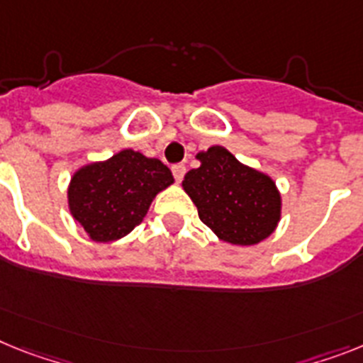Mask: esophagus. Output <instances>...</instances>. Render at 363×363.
Wrapping results in <instances>:
<instances>
[{"label":"esophagus","instance_id":"obj_1","mask_svg":"<svg viewBox=\"0 0 363 363\" xmlns=\"http://www.w3.org/2000/svg\"><path fill=\"white\" fill-rule=\"evenodd\" d=\"M172 172H173V177H175V181L181 182L182 179H184L186 167H184V164H175V166L172 167Z\"/></svg>","mask_w":363,"mask_h":363}]
</instances>
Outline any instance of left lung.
<instances>
[{
    "instance_id": "8db88e82",
    "label": "left lung",
    "mask_w": 363,
    "mask_h": 363,
    "mask_svg": "<svg viewBox=\"0 0 363 363\" xmlns=\"http://www.w3.org/2000/svg\"><path fill=\"white\" fill-rule=\"evenodd\" d=\"M201 166L184 175L182 188L199 219L219 240L257 245L275 233L282 196L267 173L240 162L223 145L196 155Z\"/></svg>"
}]
</instances>
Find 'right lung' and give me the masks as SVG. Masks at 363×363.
<instances>
[{
  "mask_svg": "<svg viewBox=\"0 0 363 363\" xmlns=\"http://www.w3.org/2000/svg\"><path fill=\"white\" fill-rule=\"evenodd\" d=\"M173 182L169 167L158 158L123 149L73 172L68 210L92 242H116L142 223L155 197Z\"/></svg>",
  "mask_w": 363,
  "mask_h": 363,
  "instance_id": "obj_1",
  "label": "right lung"
}]
</instances>
